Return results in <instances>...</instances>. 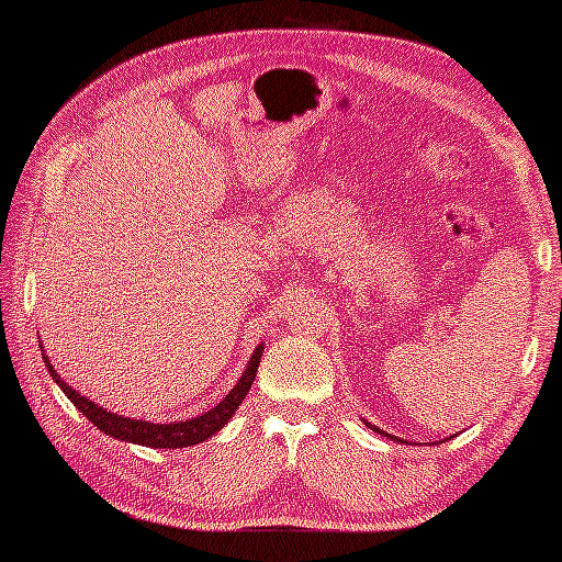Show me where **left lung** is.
<instances>
[{"label": "left lung", "instance_id": "left-lung-1", "mask_svg": "<svg viewBox=\"0 0 562 562\" xmlns=\"http://www.w3.org/2000/svg\"><path fill=\"white\" fill-rule=\"evenodd\" d=\"M367 427H369V423H364ZM374 432H379V435H384V429H379V427H372ZM386 437H391V439H396V441H403V439H398V437H393V435H386Z\"/></svg>", "mask_w": 562, "mask_h": 562}]
</instances>
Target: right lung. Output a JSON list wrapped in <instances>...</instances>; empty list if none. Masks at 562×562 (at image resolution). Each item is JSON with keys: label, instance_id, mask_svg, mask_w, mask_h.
Returning a JSON list of instances; mask_svg holds the SVG:
<instances>
[{"label": "right lung", "instance_id": "obj_1", "mask_svg": "<svg viewBox=\"0 0 562 562\" xmlns=\"http://www.w3.org/2000/svg\"><path fill=\"white\" fill-rule=\"evenodd\" d=\"M260 357H262V345H258L256 352L250 355L246 372L241 374V379L236 381V386L226 393V396L217 405H214V408H210L207 413H202L198 417H190V420L164 423V425L135 420V417H125V415L111 413L109 408H101L99 403H93L87 396H81V393L71 389L67 381L59 379L55 367L50 364V360H47L45 355H43V360L47 364V372H50V376L55 379V384L65 391V396L77 405V411L81 415H87V420L97 425L101 432L111 435L121 441H133V445L151 447V449H181V447L200 445V441L210 439L212 435H217L220 429L232 420V415L246 398L250 384H254Z\"/></svg>", "mask_w": 562, "mask_h": 562}]
</instances>
